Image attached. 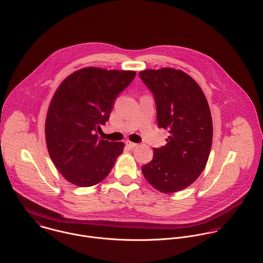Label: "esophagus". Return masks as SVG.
<instances>
[{"instance_id":"esophagus-1","label":"esophagus","mask_w":263,"mask_h":263,"mask_svg":"<svg viewBox=\"0 0 263 263\" xmlns=\"http://www.w3.org/2000/svg\"><path fill=\"white\" fill-rule=\"evenodd\" d=\"M125 145H126L129 149H135V148L138 146V144L133 143V142H129V141H126V142H125Z\"/></svg>"}]
</instances>
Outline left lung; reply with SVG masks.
I'll return each mask as SVG.
<instances>
[{
  "label": "left lung",
  "mask_w": 263,
  "mask_h": 263,
  "mask_svg": "<svg viewBox=\"0 0 263 263\" xmlns=\"http://www.w3.org/2000/svg\"><path fill=\"white\" fill-rule=\"evenodd\" d=\"M140 78L154 95L158 126L169 130L166 146L154 149L153 160L142 172L161 192L180 191L198 178L211 153L213 120L208 100L183 71L145 70Z\"/></svg>",
  "instance_id": "obj_1"
}]
</instances>
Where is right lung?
I'll return each mask as SVG.
<instances>
[{
    "label": "right lung",
    "instance_id": "obj_1",
    "mask_svg": "<svg viewBox=\"0 0 263 263\" xmlns=\"http://www.w3.org/2000/svg\"><path fill=\"white\" fill-rule=\"evenodd\" d=\"M136 74L88 67L68 76L54 92L45 119V141L53 164L69 182L93 186L111 171L124 144L99 140L97 133Z\"/></svg>",
    "mask_w": 263,
    "mask_h": 263
}]
</instances>
